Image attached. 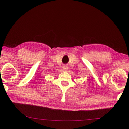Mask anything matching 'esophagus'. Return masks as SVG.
<instances>
[{"mask_svg": "<svg viewBox=\"0 0 129 129\" xmlns=\"http://www.w3.org/2000/svg\"><path fill=\"white\" fill-rule=\"evenodd\" d=\"M62 69H64V71H66V70H67L68 69V67L67 66V65H64V66H63Z\"/></svg>", "mask_w": 129, "mask_h": 129, "instance_id": "obj_1", "label": "esophagus"}]
</instances>
